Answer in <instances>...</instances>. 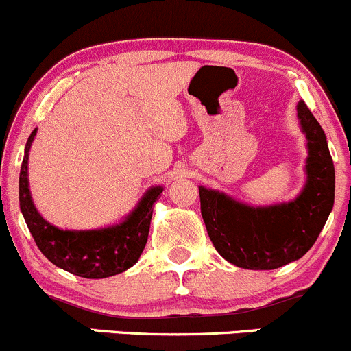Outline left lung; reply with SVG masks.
Returning a JSON list of instances; mask_svg holds the SVG:
<instances>
[{
    "label": "left lung",
    "mask_w": 351,
    "mask_h": 351,
    "mask_svg": "<svg viewBox=\"0 0 351 351\" xmlns=\"http://www.w3.org/2000/svg\"><path fill=\"white\" fill-rule=\"evenodd\" d=\"M307 138V182L292 203L252 208L199 187L201 215L221 258L245 269H276L314 245L335 204V165L326 134L304 102L297 106Z\"/></svg>",
    "instance_id": "1"
}]
</instances>
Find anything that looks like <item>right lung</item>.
<instances>
[{"instance_id":"1","label":"right lung","mask_w":351,"mask_h":351,"mask_svg":"<svg viewBox=\"0 0 351 351\" xmlns=\"http://www.w3.org/2000/svg\"><path fill=\"white\" fill-rule=\"evenodd\" d=\"M37 130L32 131L25 147L20 171V210L37 247L58 268L82 278H107L119 275L140 259L147 245L154 204L162 187H152L136 210L116 227L100 230H61L47 223L32 203L27 179L29 150Z\"/></svg>"}]
</instances>
